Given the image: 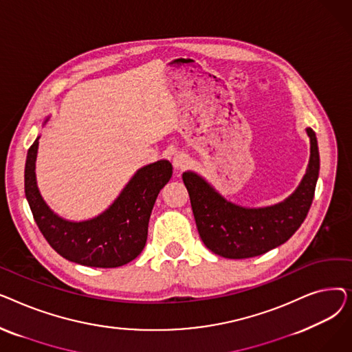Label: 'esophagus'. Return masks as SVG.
<instances>
[{"instance_id": "1", "label": "esophagus", "mask_w": 352, "mask_h": 352, "mask_svg": "<svg viewBox=\"0 0 352 352\" xmlns=\"http://www.w3.org/2000/svg\"><path fill=\"white\" fill-rule=\"evenodd\" d=\"M173 164H174V166H175L177 170H184V168H187V166L190 165V157L187 154H184V153H178L174 157Z\"/></svg>"}]
</instances>
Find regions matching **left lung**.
Segmentation results:
<instances>
[{"mask_svg": "<svg viewBox=\"0 0 352 352\" xmlns=\"http://www.w3.org/2000/svg\"><path fill=\"white\" fill-rule=\"evenodd\" d=\"M307 133L311 141L307 174L297 191L274 207L244 208L231 204L199 175L182 174L199 236L208 250L231 260L251 258L284 244L301 227L320 173L317 137L312 128H307Z\"/></svg>", "mask_w": 352, "mask_h": 352, "instance_id": "left-lung-1", "label": "left lung"}]
</instances>
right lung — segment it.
<instances>
[{
  "label": "right lung",
  "instance_id": "1",
  "mask_svg": "<svg viewBox=\"0 0 352 352\" xmlns=\"http://www.w3.org/2000/svg\"><path fill=\"white\" fill-rule=\"evenodd\" d=\"M36 150L38 138L28 148L24 187L32 217L47 243L65 260L87 267L116 268L137 258L146 243L155 199L173 175L171 162L162 160L144 166L105 212L71 223L55 215L36 188Z\"/></svg>",
  "mask_w": 352,
  "mask_h": 352
}]
</instances>
